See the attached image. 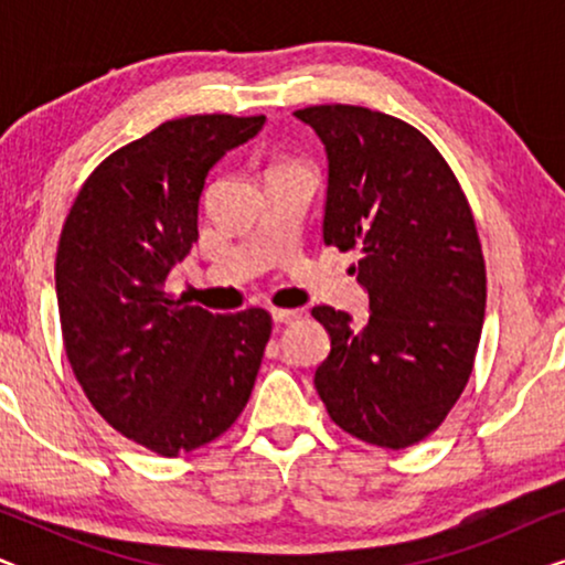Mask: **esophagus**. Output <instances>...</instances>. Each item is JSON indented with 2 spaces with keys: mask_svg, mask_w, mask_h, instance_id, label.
Returning a JSON list of instances; mask_svg holds the SVG:
<instances>
[{
  "mask_svg": "<svg viewBox=\"0 0 565 565\" xmlns=\"http://www.w3.org/2000/svg\"><path fill=\"white\" fill-rule=\"evenodd\" d=\"M273 321L275 323H292L298 321V311H288V308H273Z\"/></svg>",
  "mask_w": 565,
  "mask_h": 565,
  "instance_id": "34e87169",
  "label": "esophagus"
}]
</instances>
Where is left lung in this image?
<instances>
[{
	"instance_id": "8db88e82",
	"label": "left lung",
	"mask_w": 565,
	"mask_h": 565,
	"mask_svg": "<svg viewBox=\"0 0 565 565\" xmlns=\"http://www.w3.org/2000/svg\"><path fill=\"white\" fill-rule=\"evenodd\" d=\"M327 146L323 242L360 252L370 296L362 329L316 306L331 352L313 385L331 422L367 445L404 450L458 404L481 342L486 262L458 177L427 136L358 105L296 110Z\"/></svg>"
}]
</instances>
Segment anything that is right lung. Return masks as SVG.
Instances as JSON below:
<instances>
[{
  "mask_svg": "<svg viewBox=\"0 0 565 565\" xmlns=\"http://www.w3.org/2000/svg\"><path fill=\"white\" fill-rule=\"evenodd\" d=\"M265 115H188L113 151L82 184L56 252L68 365L122 437L177 458L244 412L273 334L265 308L211 313L164 280L198 242L205 177Z\"/></svg>",
  "mask_w": 565,
  "mask_h": 565,
  "instance_id": "right-lung-1",
  "label": "right lung"
}]
</instances>
